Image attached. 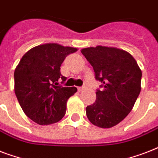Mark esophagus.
I'll return each mask as SVG.
<instances>
[{"label":"esophagus","instance_id":"obj_1","mask_svg":"<svg viewBox=\"0 0 158 158\" xmlns=\"http://www.w3.org/2000/svg\"><path fill=\"white\" fill-rule=\"evenodd\" d=\"M84 89H86V86H85V85H84V86H82V87H79V88H78V90H79V92L84 91Z\"/></svg>","mask_w":158,"mask_h":158}]
</instances>
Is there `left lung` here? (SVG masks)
<instances>
[{"label": "left lung", "instance_id": "left-lung-1", "mask_svg": "<svg viewBox=\"0 0 158 158\" xmlns=\"http://www.w3.org/2000/svg\"><path fill=\"white\" fill-rule=\"evenodd\" d=\"M95 72V79L102 84L97 90V99L86 107L93 125L110 128L125 119L134 107L141 91L142 71L130 53L105 46L81 50Z\"/></svg>", "mask_w": 158, "mask_h": 158}]
</instances>
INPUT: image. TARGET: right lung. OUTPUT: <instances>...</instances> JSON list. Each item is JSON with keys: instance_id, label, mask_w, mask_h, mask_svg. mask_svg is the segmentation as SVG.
I'll return each instance as SVG.
<instances>
[{"instance_id": "right-lung-1", "label": "right lung", "mask_w": 158, "mask_h": 158, "mask_svg": "<svg viewBox=\"0 0 158 158\" xmlns=\"http://www.w3.org/2000/svg\"><path fill=\"white\" fill-rule=\"evenodd\" d=\"M76 48L57 43L34 47L21 58L15 70V93L23 112L41 125L58 122L64 117L67 100L77 92L75 87H62L66 78L60 65Z\"/></svg>"}]
</instances>
